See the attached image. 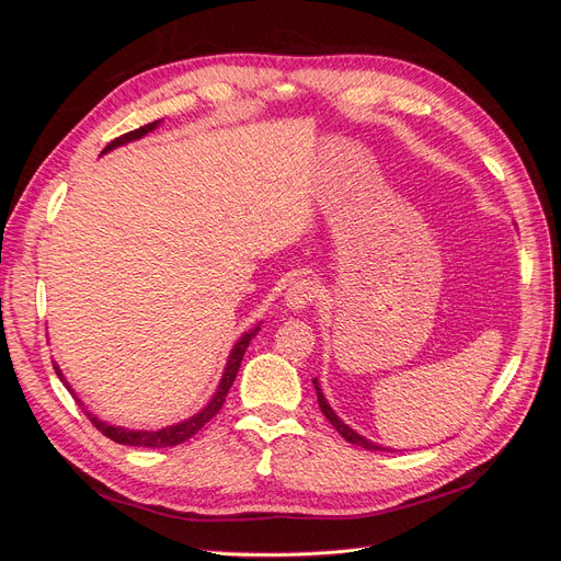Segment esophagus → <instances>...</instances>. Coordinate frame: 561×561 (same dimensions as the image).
Segmentation results:
<instances>
[{
  "instance_id": "34e87169",
  "label": "esophagus",
  "mask_w": 561,
  "mask_h": 561,
  "mask_svg": "<svg viewBox=\"0 0 561 561\" xmlns=\"http://www.w3.org/2000/svg\"><path fill=\"white\" fill-rule=\"evenodd\" d=\"M316 297H318V285L311 278H297L290 283V287H287L285 304L295 311H301V309H309L316 301Z\"/></svg>"
}]
</instances>
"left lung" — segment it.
<instances>
[{"instance_id": "8db88e82", "label": "left lung", "mask_w": 561, "mask_h": 561, "mask_svg": "<svg viewBox=\"0 0 561 561\" xmlns=\"http://www.w3.org/2000/svg\"><path fill=\"white\" fill-rule=\"evenodd\" d=\"M313 386H316V393H318V404H320V412L325 414V419L332 423V426L339 431V435H342L346 443H351V445H358V447H363V449H369V451H383V447H379V445H375V443H369V439H365L363 435H358L355 433L353 428H348L346 423L339 419L334 412H332V407L328 404V400H325V396L320 393V388H318V381L313 379Z\"/></svg>"}]
</instances>
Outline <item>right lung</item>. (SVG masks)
I'll return each mask as SVG.
<instances>
[{
	"label": "right lung",
	"mask_w": 561,
	"mask_h": 561,
	"mask_svg": "<svg viewBox=\"0 0 561 561\" xmlns=\"http://www.w3.org/2000/svg\"><path fill=\"white\" fill-rule=\"evenodd\" d=\"M157 126H159V122H151V124H147V126H140V128L130 130V133L118 135V138H114V140L103 149V154H105V151L118 147V145H126V142H130V140L142 138V135H147L149 130H154ZM257 332H260V328H254V330L245 332V334L239 339V344H236V346L231 348V355H229V363H227V367H225L222 381H219V386H217V393H215L213 400H210L206 407H203V410H201L196 416H192V419H186V421H182V423H175V426H168V428H161V431L151 433V431H128V428H118V426H107V423L98 421V416H93V414H89V412H87V416L91 419V423H93V426H95L100 433H103V435L110 437V439H114V443H118V445L147 447V449H163V447L182 445V443H186V439H190V437H194L203 426H206V423H208L219 410H222V404H225V400H227L229 388H231L236 375H239V367H241V360H243V355H245V348L250 346L252 336L257 334ZM54 369H56V375L60 377V381H65L60 367L54 365ZM65 386H67V381H65ZM67 390H70V393H72L70 386H67ZM72 396H75V393H72ZM77 402H79V400H77ZM79 404H81V402H79Z\"/></svg>",
	"instance_id": "right-lung-1"
}]
</instances>
